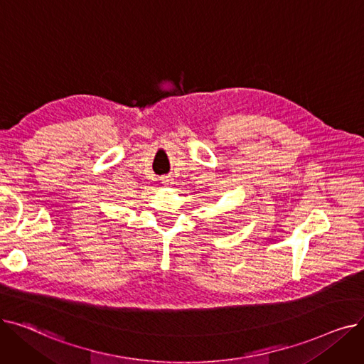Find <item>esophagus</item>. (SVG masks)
<instances>
[{
	"label": "esophagus",
	"mask_w": 364,
	"mask_h": 364,
	"mask_svg": "<svg viewBox=\"0 0 364 364\" xmlns=\"http://www.w3.org/2000/svg\"><path fill=\"white\" fill-rule=\"evenodd\" d=\"M162 184L166 186V187H171L172 184H174V181H172L171 177H164V178H162Z\"/></svg>",
	"instance_id": "obj_1"
}]
</instances>
